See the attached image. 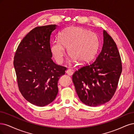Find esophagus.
Segmentation results:
<instances>
[{
  "label": "esophagus",
  "instance_id": "esophagus-1",
  "mask_svg": "<svg viewBox=\"0 0 134 134\" xmlns=\"http://www.w3.org/2000/svg\"><path fill=\"white\" fill-rule=\"evenodd\" d=\"M66 73L67 75H70V76H71L73 75V70H72V69H68V70L66 71Z\"/></svg>",
  "mask_w": 134,
  "mask_h": 134
}]
</instances>
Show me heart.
Here are the masks:
<instances>
[{"mask_svg":"<svg viewBox=\"0 0 134 134\" xmlns=\"http://www.w3.org/2000/svg\"><path fill=\"white\" fill-rule=\"evenodd\" d=\"M68 49L70 56L81 63L90 62L97 53L99 40L95 33L80 27L66 28L59 34V40L51 45V51L58 63H61Z\"/></svg>","mask_w":134,"mask_h":134,"instance_id":"b5f03b06","label":"heart"}]
</instances>
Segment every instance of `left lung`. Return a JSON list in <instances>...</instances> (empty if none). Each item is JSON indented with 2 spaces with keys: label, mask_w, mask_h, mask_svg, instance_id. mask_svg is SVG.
Returning <instances> with one entry per match:
<instances>
[{
  "label": "left lung",
  "mask_w": 134,
  "mask_h": 134,
  "mask_svg": "<svg viewBox=\"0 0 134 134\" xmlns=\"http://www.w3.org/2000/svg\"><path fill=\"white\" fill-rule=\"evenodd\" d=\"M103 37L102 50L95 61L79 69L72 75L80 100L89 106H100L111 100L122 72L121 60L115 42L105 31Z\"/></svg>",
  "instance_id": "left-lung-1"
}]
</instances>
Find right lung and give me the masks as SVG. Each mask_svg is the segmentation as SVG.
<instances>
[{
	"instance_id": "1",
	"label": "right lung",
	"mask_w": 134,
	"mask_h": 134,
	"mask_svg": "<svg viewBox=\"0 0 134 134\" xmlns=\"http://www.w3.org/2000/svg\"><path fill=\"white\" fill-rule=\"evenodd\" d=\"M56 25L37 27L22 40L14 58V67L20 93L32 104L44 106L55 98L59 77L66 67L52 59L51 33Z\"/></svg>"
}]
</instances>
